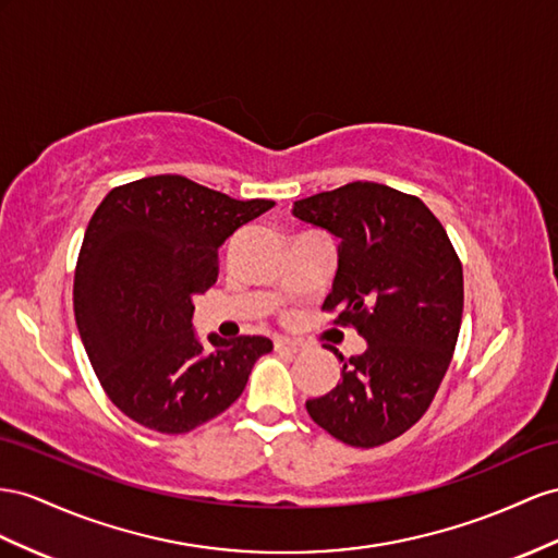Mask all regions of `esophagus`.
Here are the masks:
<instances>
[{
    "instance_id": "1",
    "label": "esophagus",
    "mask_w": 558,
    "mask_h": 558,
    "mask_svg": "<svg viewBox=\"0 0 558 558\" xmlns=\"http://www.w3.org/2000/svg\"><path fill=\"white\" fill-rule=\"evenodd\" d=\"M276 349L278 351H288V353H299V351H302V344H299V341H294V339L280 337V339H276Z\"/></svg>"
}]
</instances>
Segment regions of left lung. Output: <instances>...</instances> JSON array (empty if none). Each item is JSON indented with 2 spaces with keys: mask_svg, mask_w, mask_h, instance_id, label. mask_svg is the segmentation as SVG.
<instances>
[{
  "mask_svg": "<svg viewBox=\"0 0 558 558\" xmlns=\"http://www.w3.org/2000/svg\"><path fill=\"white\" fill-rule=\"evenodd\" d=\"M292 214L339 240L323 306L367 344L349 361L330 347L339 384L306 410L347 446H381L424 415L448 373L464 306L462 264L432 209L389 185L353 181L296 199Z\"/></svg>",
  "mask_w": 558,
  "mask_h": 558,
  "instance_id": "obj_1",
  "label": "left lung"
}]
</instances>
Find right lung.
<instances>
[{
    "mask_svg": "<svg viewBox=\"0 0 558 558\" xmlns=\"http://www.w3.org/2000/svg\"><path fill=\"white\" fill-rule=\"evenodd\" d=\"M274 205L162 174L112 189L96 207L75 270V320L98 381L136 424L185 434L214 420L274 349L268 337L214 332L205 344L193 327L219 247Z\"/></svg>",
    "mask_w": 558,
    "mask_h": 558,
    "instance_id": "add662e5",
    "label": "right lung"
}]
</instances>
